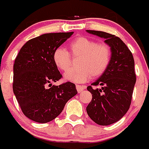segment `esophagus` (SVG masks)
Returning <instances> with one entry per match:
<instances>
[{
    "label": "esophagus",
    "mask_w": 149,
    "mask_h": 149,
    "mask_svg": "<svg viewBox=\"0 0 149 149\" xmlns=\"http://www.w3.org/2000/svg\"><path fill=\"white\" fill-rule=\"evenodd\" d=\"M76 89H77L78 93H82L84 89H85V86H81V85H76Z\"/></svg>",
    "instance_id": "esophagus-1"
}]
</instances>
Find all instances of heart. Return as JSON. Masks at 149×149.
I'll return each instance as SVG.
<instances>
[{
  "instance_id": "b5f03b06",
  "label": "heart",
  "mask_w": 149,
  "mask_h": 149,
  "mask_svg": "<svg viewBox=\"0 0 149 149\" xmlns=\"http://www.w3.org/2000/svg\"><path fill=\"white\" fill-rule=\"evenodd\" d=\"M69 52L58 47L53 53V61L60 71H66L70 65L71 56L76 60L77 67L65 73V80L74 83H84L91 76L97 77L103 74L111 61L112 51L106 43H98L85 36H79L68 45Z\"/></svg>"
}]
</instances>
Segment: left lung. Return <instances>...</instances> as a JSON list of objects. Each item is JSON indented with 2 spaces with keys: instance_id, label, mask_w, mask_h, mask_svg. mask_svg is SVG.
Instances as JSON below:
<instances>
[{
  "instance_id": "left-lung-1",
  "label": "left lung",
  "mask_w": 149,
  "mask_h": 149,
  "mask_svg": "<svg viewBox=\"0 0 149 149\" xmlns=\"http://www.w3.org/2000/svg\"><path fill=\"white\" fill-rule=\"evenodd\" d=\"M86 31L104 38L112 51L108 68L87 87L93 98L86 107L92 120L100 125H109L122 119L130 108L136 80L134 60L131 51L118 36L102 31ZM97 86L102 88H93Z\"/></svg>"
}]
</instances>
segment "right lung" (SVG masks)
I'll use <instances>...</instances> for the list:
<instances>
[{
    "label": "right lung",
    "instance_id": "1",
    "mask_svg": "<svg viewBox=\"0 0 149 149\" xmlns=\"http://www.w3.org/2000/svg\"><path fill=\"white\" fill-rule=\"evenodd\" d=\"M73 33H45L30 39L15 58L13 93L24 116L34 122L54 119L77 93L73 83L52 85L63 77L53 61L54 51Z\"/></svg>",
    "mask_w": 149,
    "mask_h": 149
}]
</instances>
